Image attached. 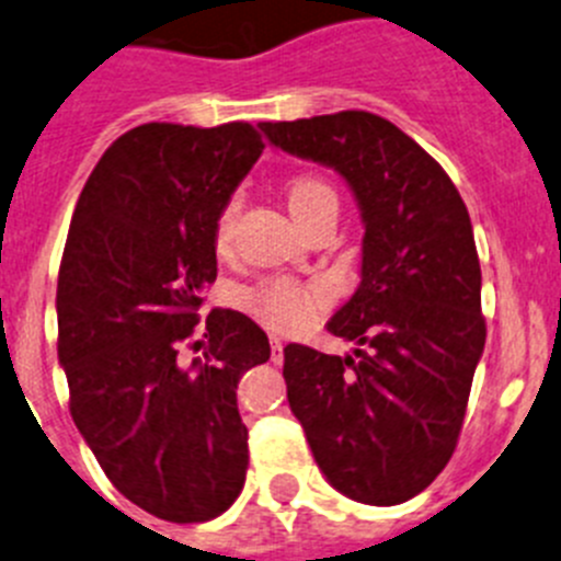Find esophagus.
Listing matches in <instances>:
<instances>
[{"label": "esophagus", "mask_w": 561, "mask_h": 561, "mask_svg": "<svg viewBox=\"0 0 561 561\" xmlns=\"http://www.w3.org/2000/svg\"><path fill=\"white\" fill-rule=\"evenodd\" d=\"M282 359H285V345L279 337H271V363L282 365Z\"/></svg>", "instance_id": "obj_1"}]
</instances>
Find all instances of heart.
<instances>
[{
    "mask_svg": "<svg viewBox=\"0 0 561 561\" xmlns=\"http://www.w3.org/2000/svg\"><path fill=\"white\" fill-rule=\"evenodd\" d=\"M327 202H337L334 191L323 180L312 174H298L287 182V207H290L293 218H305L316 207ZM234 216H238V198H229L218 213L216 221V245L224 249L232 234ZM323 296L312 287L298 285L293 279H268L256 287H245L238 293V305L245 312L265 323L274 332H298L312 321L316 310L321 307Z\"/></svg>",
    "mask_w": 561,
    "mask_h": 561,
    "instance_id": "b5f03b06",
    "label": "heart"
}]
</instances>
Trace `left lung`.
Listing matches in <instances>:
<instances>
[{
    "label": "left lung",
    "instance_id": "8db88e82",
    "mask_svg": "<svg viewBox=\"0 0 561 561\" xmlns=\"http://www.w3.org/2000/svg\"><path fill=\"white\" fill-rule=\"evenodd\" d=\"M276 149L337 171L365 224L363 282L327 323L334 357L285 348L287 401L318 468L359 504H404L448 465L484 352L468 207L396 124L365 110L263 122Z\"/></svg>",
    "mask_w": 561,
    "mask_h": 561
}]
</instances>
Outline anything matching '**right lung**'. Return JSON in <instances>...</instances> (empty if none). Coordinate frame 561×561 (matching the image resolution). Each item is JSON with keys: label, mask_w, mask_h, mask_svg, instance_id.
Masks as SVG:
<instances>
[{"label": "right lung", "mask_w": 561, "mask_h": 561, "mask_svg": "<svg viewBox=\"0 0 561 561\" xmlns=\"http://www.w3.org/2000/svg\"><path fill=\"white\" fill-rule=\"evenodd\" d=\"M265 144L251 124H140L77 202L57 274V359L68 410L124 499L171 523L234 504L249 468L238 381L271 357L249 316L213 310L216 221ZM205 345L185 364L181 348Z\"/></svg>", "instance_id": "right-lung-1"}]
</instances>
